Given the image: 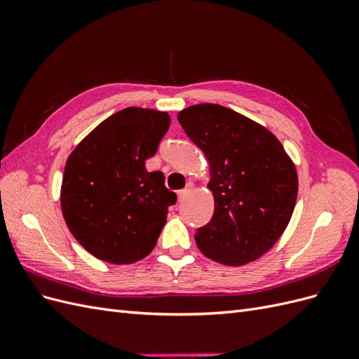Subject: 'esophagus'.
Wrapping results in <instances>:
<instances>
[{
  "label": "esophagus",
  "mask_w": 359,
  "mask_h": 359,
  "mask_svg": "<svg viewBox=\"0 0 359 359\" xmlns=\"http://www.w3.org/2000/svg\"><path fill=\"white\" fill-rule=\"evenodd\" d=\"M193 191V186H187L186 189L184 190H181L180 193H178V202H182V201H186V198L189 196V194Z\"/></svg>",
  "instance_id": "esophagus-1"
}]
</instances>
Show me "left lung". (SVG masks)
I'll list each match as a JSON object with an SVG mask.
<instances>
[{
  "label": "left lung",
  "mask_w": 359,
  "mask_h": 359,
  "mask_svg": "<svg viewBox=\"0 0 359 359\" xmlns=\"http://www.w3.org/2000/svg\"><path fill=\"white\" fill-rule=\"evenodd\" d=\"M206 157L214 214L194 233L203 256L226 266L262 257L280 240L298 196L295 163L266 127L229 107L203 103L178 114Z\"/></svg>",
  "instance_id": "obj_1"
}]
</instances>
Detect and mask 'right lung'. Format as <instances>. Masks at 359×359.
I'll return each instance as SVG.
<instances>
[{"instance_id": "obj_1", "label": "right lung", "mask_w": 359, "mask_h": 359, "mask_svg": "<svg viewBox=\"0 0 359 359\" xmlns=\"http://www.w3.org/2000/svg\"><path fill=\"white\" fill-rule=\"evenodd\" d=\"M170 126L168 112L126 107L72 151L61 184V211L72 235L94 257L128 265L157 244L177 194L161 172H148Z\"/></svg>"}]
</instances>
